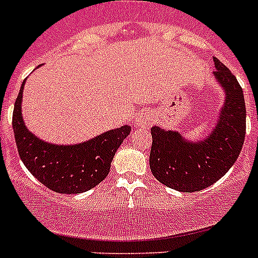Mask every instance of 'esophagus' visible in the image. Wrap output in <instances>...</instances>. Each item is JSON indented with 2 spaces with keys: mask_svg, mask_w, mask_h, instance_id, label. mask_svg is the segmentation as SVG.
I'll use <instances>...</instances> for the list:
<instances>
[{
  "mask_svg": "<svg viewBox=\"0 0 258 258\" xmlns=\"http://www.w3.org/2000/svg\"><path fill=\"white\" fill-rule=\"evenodd\" d=\"M137 125L141 127H150L154 124V117H152V113L150 112L149 109H145L140 113L138 118L136 120Z\"/></svg>",
  "mask_w": 258,
  "mask_h": 258,
  "instance_id": "esophagus-1",
  "label": "esophagus"
}]
</instances>
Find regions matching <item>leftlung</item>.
Here are the masks:
<instances>
[{"label": "left lung", "instance_id": "1", "mask_svg": "<svg viewBox=\"0 0 258 258\" xmlns=\"http://www.w3.org/2000/svg\"><path fill=\"white\" fill-rule=\"evenodd\" d=\"M214 76L226 92V102L216 127L206 141L191 143L181 134L151 127L150 168L155 178L182 192L209 187L235 164L245 140V103L243 89L226 66L213 58Z\"/></svg>", "mask_w": 258, "mask_h": 258}]
</instances>
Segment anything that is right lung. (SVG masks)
Returning <instances> with one entry per match:
<instances>
[{
  "label": "right lung",
  "mask_w": 258,
  "mask_h": 258,
  "mask_svg": "<svg viewBox=\"0 0 258 258\" xmlns=\"http://www.w3.org/2000/svg\"><path fill=\"white\" fill-rule=\"evenodd\" d=\"M24 81L14 104L13 129L18 152L27 169L47 188L60 194H80L95 187L109 173L115 152L131 133V126L106 132L75 146L50 145L28 131L22 117Z\"/></svg>",
  "instance_id": "obj_1"
}]
</instances>
